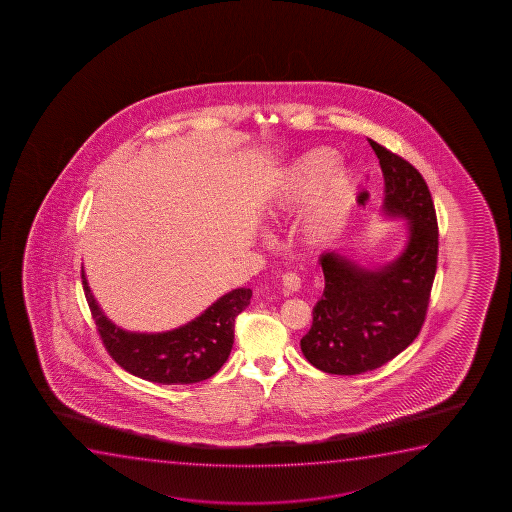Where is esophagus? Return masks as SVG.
Here are the masks:
<instances>
[{
	"mask_svg": "<svg viewBox=\"0 0 512 512\" xmlns=\"http://www.w3.org/2000/svg\"><path fill=\"white\" fill-rule=\"evenodd\" d=\"M283 287L287 292H297L301 288V278L297 273H285L283 274Z\"/></svg>",
	"mask_w": 512,
	"mask_h": 512,
	"instance_id": "1",
	"label": "esophagus"
}]
</instances>
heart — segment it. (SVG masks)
<instances>
[{
	"mask_svg": "<svg viewBox=\"0 0 512 512\" xmlns=\"http://www.w3.org/2000/svg\"><path fill=\"white\" fill-rule=\"evenodd\" d=\"M336 155L329 150H313L302 155L281 182L274 213L294 211L310 201L304 208L299 232L308 246H323L336 238L348 218L355 201V180L348 169H332Z\"/></svg>",
	"mask_w": 512,
	"mask_h": 512,
	"instance_id": "1",
	"label": "heart"
}]
</instances>
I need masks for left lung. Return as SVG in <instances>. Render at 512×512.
<instances>
[{"label":"left lung","mask_w":512,"mask_h":512,"mask_svg":"<svg viewBox=\"0 0 512 512\" xmlns=\"http://www.w3.org/2000/svg\"><path fill=\"white\" fill-rule=\"evenodd\" d=\"M385 176L383 211L409 220L406 250L371 271L341 253L320 257L325 290L301 350L316 369L339 376L374 371L420 334L427 316L439 252L434 201L420 171L369 140Z\"/></svg>","instance_id":"1"}]
</instances>
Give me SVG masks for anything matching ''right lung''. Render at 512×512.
Returning <instances> with one entry per match:
<instances>
[{"label": "right lung", "mask_w": 512, "mask_h": 512, "mask_svg": "<svg viewBox=\"0 0 512 512\" xmlns=\"http://www.w3.org/2000/svg\"><path fill=\"white\" fill-rule=\"evenodd\" d=\"M85 299L110 357L133 376L161 385H190L211 378L229 358L236 316L252 290L236 288L182 327L159 334L127 332L110 322L91 294L82 269Z\"/></svg>", "instance_id": "right-lung-1"}]
</instances>
